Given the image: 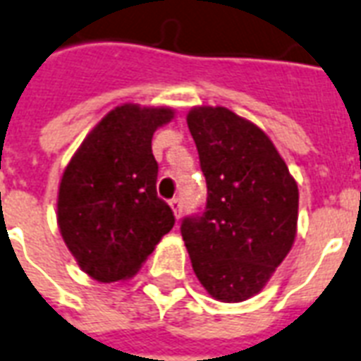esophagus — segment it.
<instances>
[{"mask_svg":"<svg viewBox=\"0 0 361 361\" xmlns=\"http://www.w3.org/2000/svg\"><path fill=\"white\" fill-rule=\"evenodd\" d=\"M169 205H171L175 219L177 220L180 219V212H183V203H180V197H173V200L169 201Z\"/></svg>","mask_w":361,"mask_h":361,"instance_id":"esophagus-1","label":"esophagus"}]
</instances>
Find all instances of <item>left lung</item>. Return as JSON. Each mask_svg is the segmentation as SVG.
I'll return each mask as SVG.
<instances>
[{
    "mask_svg": "<svg viewBox=\"0 0 361 361\" xmlns=\"http://www.w3.org/2000/svg\"><path fill=\"white\" fill-rule=\"evenodd\" d=\"M207 205L180 226L192 267L207 294L239 303L259 294L292 250L300 190L262 128L226 107L186 114Z\"/></svg>",
    "mask_w": 361,
    "mask_h": 361,
    "instance_id": "1",
    "label": "left lung"
}]
</instances>
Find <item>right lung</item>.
<instances>
[{"label":"right lung","mask_w":361,"mask_h":361,"mask_svg":"<svg viewBox=\"0 0 361 361\" xmlns=\"http://www.w3.org/2000/svg\"><path fill=\"white\" fill-rule=\"evenodd\" d=\"M171 107L122 103L103 116L67 164L58 190L61 239L86 275L128 281L175 224L156 194L152 135Z\"/></svg>","instance_id":"1"}]
</instances>
